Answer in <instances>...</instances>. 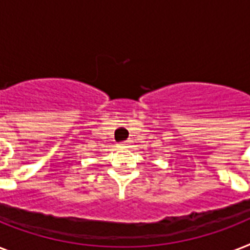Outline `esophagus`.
<instances>
[{"instance_id":"esophagus-1","label":"esophagus","mask_w":250,"mask_h":250,"mask_svg":"<svg viewBox=\"0 0 250 250\" xmlns=\"http://www.w3.org/2000/svg\"><path fill=\"white\" fill-rule=\"evenodd\" d=\"M128 141H123V143H119V148H128Z\"/></svg>"}]
</instances>
